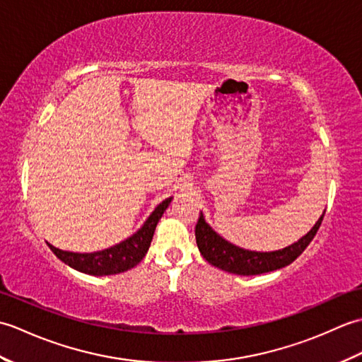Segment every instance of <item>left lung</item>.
Returning a JSON list of instances; mask_svg holds the SVG:
<instances>
[{
	"label": "left lung",
	"mask_w": 362,
	"mask_h": 362,
	"mask_svg": "<svg viewBox=\"0 0 362 362\" xmlns=\"http://www.w3.org/2000/svg\"><path fill=\"white\" fill-rule=\"evenodd\" d=\"M324 214H322L308 233L300 238L297 243L288 245V247L275 252H253L241 249L226 241L224 238L219 236L206 224L204 214L201 213L194 230L196 243L201 255L214 267H219L222 271L236 275H258L288 266L298 255H302V252L308 247L313 238L316 236L322 219H324Z\"/></svg>",
	"instance_id": "1"
}]
</instances>
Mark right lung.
I'll list each match as a JSON object with an SVG mask.
<instances>
[{"label":"right lung","mask_w":362,"mask_h":362,"mask_svg":"<svg viewBox=\"0 0 362 362\" xmlns=\"http://www.w3.org/2000/svg\"><path fill=\"white\" fill-rule=\"evenodd\" d=\"M171 201L173 197H168L163 202L158 204L156 210L151 213L148 221L144 222L143 227L136 233L127 238L126 241L113 245V247L93 253H74L60 250L49 243L48 247L60 261H64L65 264L83 274L103 276L126 272L140 263L146 253H148L158 221L163 216V213L168 209V205L171 204Z\"/></svg>","instance_id":"obj_1"}]
</instances>
